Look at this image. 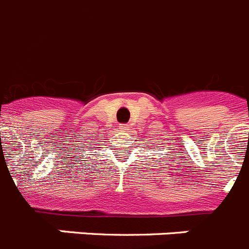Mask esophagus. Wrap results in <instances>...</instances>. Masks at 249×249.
<instances>
[{"mask_svg":"<svg viewBox=\"0 0 249 249\" xmlns=\"http://www.w3.org/2000/svg\"><path fill=\"white\" fill-rule=\"evenodd\" d=\"M120 129H122L123 131H126V130H129V125L127 124H120Z\"/></svg>","mask_w":249,"mask_h":249,"instance_id":"34e87169","label":"esophagus"}]
</instances>
